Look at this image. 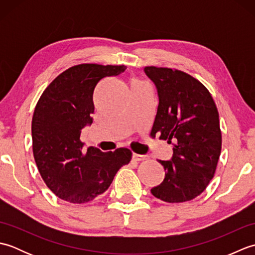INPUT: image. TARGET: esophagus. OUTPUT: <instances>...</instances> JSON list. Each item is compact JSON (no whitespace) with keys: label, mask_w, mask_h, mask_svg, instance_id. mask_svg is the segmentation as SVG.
Wrapping results in <instances>:
<instances>
[{"label":"esophagus","mask_w":255,"mask_h":255,"mask_svg":"<svg viewBox=\"0 0 255 255\" xmlns=\"http://www.w3.org/2000/svg\"><path fill=\"white\" fill-rule=\"evenodd\" d=\"M132 159L136 161H143L147 159V155L144 154H138V153H132Z\"/></svg>","instance_id":"1"}]
</instances>
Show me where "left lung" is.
Here are the masks:
<instances>
[{
  "label": "left lung",
  "mask_w": 255,
  "mask_h": 255,
  "mask_svg": "<svg viewBox=\"0 0 255 255\" xmlns=\"http://www.w3.org/2000/svg\"><path fill=\"white\" fill-rule=\"evenodd\" d=\"M159 96L151 136L173 145L169 161L159 160L165 177L151 188L166 203L187 202L214 177L221 151L219 114L208 90L191 75L169 68L145 67Z\"/></svg>",
  "instance_id": "8db88e82"
}]
</instances>
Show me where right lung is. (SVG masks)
<instances>
[{
    "instance_id": "add662e5",
    "label": "right lung",
    "mask_w": 255,
    "mask_h": 255,
    "mask_svg": "<svg viewBox=\"0 0 255 255\" xmlns=\"http://www.w3.org/2000/svg\"><path fill=\"white\" fill-rule=\"evenodd\" d=\"M125 66L83 63L69 68L48 85L31 122L32 152L42 180L59 198L73 204L93 200L110 187L117 171L131 160V151L83 153L81 130L93 123V92L100 80L118 75Z\"/></svg>"
}]
</instances>
